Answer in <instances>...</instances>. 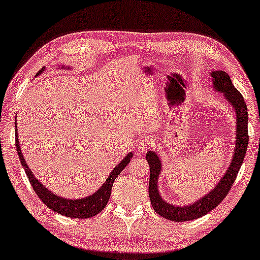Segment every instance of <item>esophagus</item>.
I'll use <instances>...</instances> for the list:
<instances>
[{"label":"esophagus","instance_id":"esophagus-1","mask_svg":"<svg viewBox=\"0 0 260 260\" xmlns=\"http://www.w3.org/2000/svg\"><path fill=\"white\" fill-rule=\"evenodd\" d=\"M140 144V148L143 151H146V150H150V148L153 146V141L146 137V139H142V141L139 143Z\"/></svg>","mask_w":260,"mask_h":260}]
</instances>
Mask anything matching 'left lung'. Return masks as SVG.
<instances>
[{
	"mask_svg": "<svg viewBox=\"0 0 260 260\" xmlns=\"http://www.w3.org/2000/svg\"><path fill=\"white\" fill-rule=\"evenodd\" d=\"M213 88L215 90L221 91L231 106L236 109V147L233 159L228 170L225 171L222 179L219 183L210 191L208 194L202 197L200 200L190 204V206L178 207L164 201L157 189L158 176L162 170V163L158 155L153 151L146 153V161L150 165V183H148V194L153 209L161 217L175 222H183L194 220L211 211L215 207L222 202L225 196L228 194L231 186L237 178L240 167L246 155L248 146V110L247 105L244 102V97L236 89L229 75L223 70L211 71Z\"/></svg>",
	"mask_w": 260,
	"mask_h": 260,
	"instance_id": "obj_1",
	"label": "left lung"
}]
</instances>
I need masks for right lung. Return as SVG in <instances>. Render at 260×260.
<instances>
[{
	"mask_svg": "<svg viewBox=\"0 0 260 260\" xmlns=\"http://www.w3.org/2000/svg\"><path fill=\"white\" fill-rule=\"evenodd\" d=\"M43 69L42 68L39 74H41ZM68 69V68H67ZM16 121L15 119V146H16V152L19 154V158L20 162L23 167L27 179H29L31 186L33 187V190L37 193V196L40 198V200L46 204V206L51 209L52 211L57 212L59 214L66 215V217L69 218H77V219H87V218H91L93 215L98 214L101 211H103V209L106 207V204L109 200L110 193H112V187L115 179L117 178L119 173L123 171L126 165L129 163L131 158L133 157V153H128L125 156V158L121 161L119 164L116 165V168L112 171V173L109 174L107 180L105 181V183L101 186V189H98L93 194L88 196L86 198L78 199V200H73V199H64L59 197L57 194H54L51 191H49L47 187L43 185L41 182H39V180L33 175L32 171L30 168L27 167V164L25 162V159L22 155L20 144L18 141V132H16Z\"/></svg>",
	"mask_w": 260,
	"mask_h": 260,
	"instance_id": "right-lung-1",
	"label": "right lung"
}]
</instances>
